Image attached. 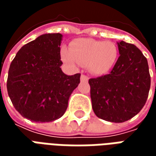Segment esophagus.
Wrapping results in <instances>:
<instances>
[{
  "mask_svg": "<svg viewBox=\"0 0 156 156\" xmlns=\"http://www.w3.org/2000/svg\"><path fill=\"white\" fill-rule=\"evenodd\" d=\"M80 80H81V82H88V78L87 77V76H86V75L82 74L81 78H80Z\"/></svg>",
  "mask_w": 156,
  "mask_h": 156,
  "instance_id": "1",
  "label": "esophagus"
}]
</instances>
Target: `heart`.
I'll use <instances>...</instances> for the list:
<instances>
[{
  "instance_id": "heart-1",
  "label": "heart",
  "mask_w": 156,
  "mask_h": 156,
  "mask_svg": "<svg viewBox=\"0 0 156 156\" xmlns=\"http://www.w3.org/2000/svg\"><path fill=\"white\" fill-rule=\"evenodd\" d=\"M61 56L62 60L71 67L88 65L92 73L103 75L114 68L119 56V49L113 41L81 38L72 43L70 51L63 48Z\"/></svg>"
}]
</instances>
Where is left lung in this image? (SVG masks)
<instances>
[{
	"mask_svg": "<svg viewBox=\"0 0 156 156\" xmlns=\"http://www.w3.org/2000/svg\"><path fill=\"white\" fill-rule=\"evenodd\" d=\"M120 56L110 73L88 80L92 107L104 120L123 123L137 115L145 105L151 88L146 58L139 48L117 42Z\"/></svg>",
	"mask_w": 156,
	"mask_h": 156,
	"instance_id": "left-lung-1",
	"label": "left lung"
}]
</instances>
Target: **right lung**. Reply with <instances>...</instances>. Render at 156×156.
I'll return each mask as SVG.
<instances>
[{
  "instance_id": "obj_1",
  "label": "right lung",
  "mask_w": 156,
  "mask_h": 156,
  "mask_svg": "<svg viewBox=\"0 0 156 156\" xmlns=\"http://www.w3.org/2000/svg\"><path fill=\"white\" fill-rule=\"evenodd\" d=\"M62 35L48 33L24 45L10 65L7 92L22 116L33 122H51L64 115L80 73L62 71Z\"/></svg>"
}]
</instances>
